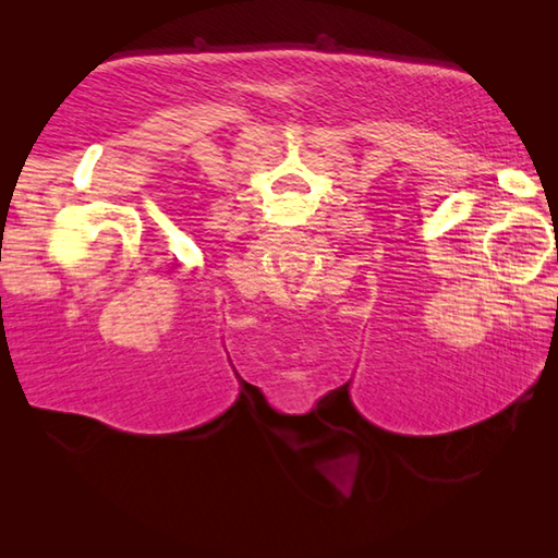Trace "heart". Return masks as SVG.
I'll return each mask as SVG.
<instances>
[{
  "label": "heart",
  "instance_id": "b5f03b06",
  "mask_svg": "<svg viewBox=\"0 0 558 558\" xmlns=\"http://www.w3.org/2000/svg\"><path fill=\"white\" fill-rule=\"evenodd\" d=\"M325 372V366H315V369H302V372H295L290 376L292 379V384H295V389L298 391H305V389H310V386L315 384V379L319 374Z\"/></svg>",
  "mask_w": 558,
  "mask_h": 558
}]
</instances>
